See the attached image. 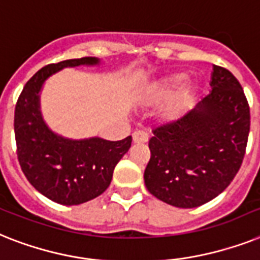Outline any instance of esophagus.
Listing matches in <instances>:
<instances>
[{
  "instance_id": "1",
  "label": "esophagus",
  "mask_w": 260,
  "mask_h": 260,
  "mask_svg": "<svg viewBox=\"0 0 260 260\" xmlns=\"http://www.w3.org/2000/svg\"><path fill=\"white\" fill-rule=\"evenodd\" d=\"M132 140H134L135 144H143V143L148 141V135L143 132V131H136L132 135Z\"/></svg>"
}]
</instances>
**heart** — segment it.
Here are the masks:
<instances>
[{"label": "heart", "instance_id": "1", "mask_svg": "<svg viewBox=\"0 0 260 260\" xmlns=\"http://www.w3.org/2000/svg\"><path fill=\"white\" fill-rule=\"evenodd\" d=\"M184 81V75H174L167 77L160 82H156L153 85L145 88L141 100L144 104L157 105L164 104L172 98L173 100L170 101V104L164 109V116L167 119H176L184 112L191 101V90L188 88H183L179 90Z\"/></svg>", "mask_w": 260, "mask_h": 260}]
</instances>
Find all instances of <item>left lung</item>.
Wrapping results in <instances>:
<instances>
[{
	"label": "left lung",
	"mask_w": 260,
	"mask_h": 260,
	"mask_svg": "<svg viewBox=\"0 0 260 260\" xmlns=\"http://www.w3.org/2000/svg\"><path fill=\"white\" fill-rule=\"evenodd\" d=\"M211 93L181 117L160 124L149 140L145 187L159 200L193 208L221 193L243 163L250 105L235 76L214 65Z\"/></svg>",
	"instance_id": "1"
}]
</instances>
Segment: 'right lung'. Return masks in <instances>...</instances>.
I'll list each match as a JSON object with an SVG mask.
<instances>
[{
  "label": "right lung",
  "mask_w": 260,
  "mask_h": 260,
  "mask_svg": "<svg viewBox=\"0 0 260 260\" xmlns=\"http://www.w3.org/2000/svg\"><path fill=\"white\" fill-rule=\"evenodd\" d=\"M94 57L60 61L40 69L25 84L14 109L17 159L33 187L64 206L85 203L111 184L116 164L131 148L132 137L108 141L93 137L68 140L54 135L42 121L39 92L42 82L65 67L97 64Z\"/></svg>",
  "instance_id": "right-lung-1"
}]
</instances>
